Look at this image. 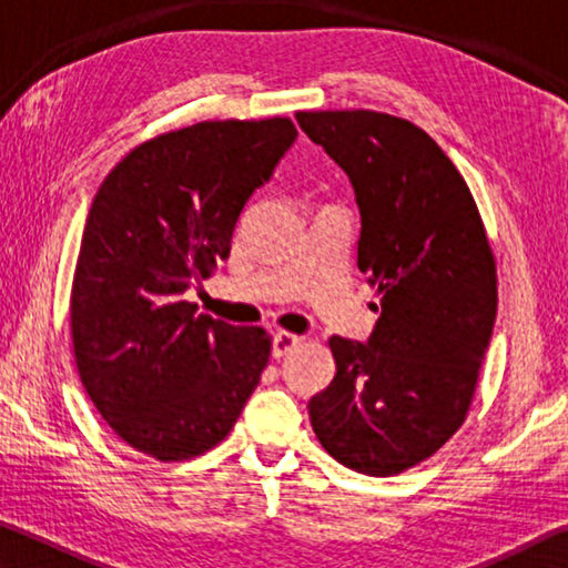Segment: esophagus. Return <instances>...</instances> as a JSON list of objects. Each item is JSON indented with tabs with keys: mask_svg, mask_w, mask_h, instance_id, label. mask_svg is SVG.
<instances>
[{
	"mask_svg": "<svg viewBox=\"0 0 568 568\" xmlns=\"http://www.w3.org/2000/svg\"><path fill=\"white\" fill-rule=\"evenodd\" d=\"M301 341H303L301 335H295V333H287V331L275 333V338H273V355H275V358H283V355L295 351L297 345H301Z\"/></svg>",
	"mask_w": 568,
	"mask_h": 568,
	"instance_id": "1",
	"label": "esophagus"
}]
</instances>
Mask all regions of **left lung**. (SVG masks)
<instances>
[{
	"label": "left lung",
	"mask_w": 568,
	"mask_h": 568,
	"mask_svg": "<svg viewBox=\"0 0 568 568\" xmlns=\"http://www.w3.org/2000/svg\"><path fill=\"white\" fill-rule=\"evenodd\" d=\"M295 118L353 182L358 267L381 301L368 345L328 341L335 378L307 413L338 464L396 476L464 426L494 333L496 257L466 180L418 124L373 110Z\"/></svg>",
	"instance_id": "8db88e82"
}]
</instances>
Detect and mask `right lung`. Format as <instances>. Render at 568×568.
<instances>
[{"label": "right lung", "instance_id": "right-lung-1", "mask_svg": "<svg viewBox=\"0 0 568 568\" xmlns=\"http://www.w3.org/2000/svg\"><path fill=\"white\" fill-rule=\"evenodd\" d=\"M295 138L287 118L162 132L92 200L70 297L74 363L114 434L162 464L217 446L271 358L263 328L210 318L182 293L230 255L245 203Z\"/></svg>", "mask_w": 568, "mask_h": 568}]
</instances>
